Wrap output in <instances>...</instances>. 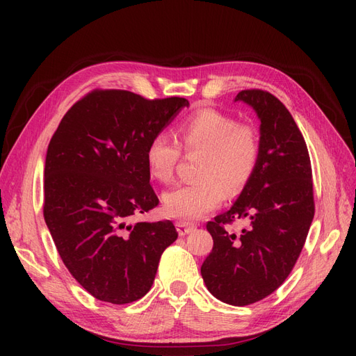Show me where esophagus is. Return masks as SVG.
<instances>
[{
  "label": "esophagus",
  "instance_id": "esophagus-1",
  "mask_svg": "<svg viewBox=\"0 0 356 356\" xmlns=\"http://www.w3.org/2000/svg\"><path fill=\"white\" fill-rule=\"evenodd\" d=\"M196 227L193 224L188 222H177V230L179 233V236H186L188 233H191Z\"/></svg>",
  "mask_w": 356,
  "mask_h": 356
}]
</instances>
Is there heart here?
I'll return each instance as SVG.
<instances>
[{
	"instance_id": "obj_1",
	"label": "heart",
	"mask_w": 356,
	"mask_h": 356,
	"mask_svg": "<svg viewBox=\"0 0 356 356\" xmlns=\"http://www.w3.org/2000/svg\"><path fill=\"white\" fill-rule=\"evenodd\" d=\"M178 136L187 153L204 154L199 168L202 181L166 191L163 211L170 218L191 222L218 208L225 189L233 195L246 186L257 168L260 144L251 126L238 124L217 110L190 115L181 123ZM179 157L181 147L175 139L166 134L156 135L145 153L149 175L160 182L172 181Z\"/></svg>"
}]
</instances>
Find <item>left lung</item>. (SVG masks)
Wrapping results in <instances>:
<instances>
[{"label": "left lung", "mask_w": 356, "mask_h": 356, "mask_svg": "<svg viewBox=\"0 0 356 356\" xmlns=\"http://www.w3.org/2000/svg\"><path fill=\"white\" fill-rule=\"evenodd\" d=\"M260 120V156L233 207L207 224L213 248L200 267L209 293L246 306L284 284L303 250L315 213L312 166L305 138L285 105L264 90H242ZM250 226L234 234L229 224Z\"/></svg>", "instance_id": "1"}]
</instances>
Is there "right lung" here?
Wrapping results in <instances>:
<instances>
[{"label":"right lung","mask_w":356,"mask_h":356,"mask_svg":"<svg viewBox=\"0 0 356 356\" xmlns=\"http://www.w3.org/2000/svg\"><path fill=\"white\" fill-rule=\"evenodd\" d=\"M127 90H95L63 115L47 148L44 220L70 273L113 305L144 297L160 257L178 238L172 221L132 222L156 208L145 161L152 139L188 106Z\"/></svg>","instance_id":"1"}]
</instances>
